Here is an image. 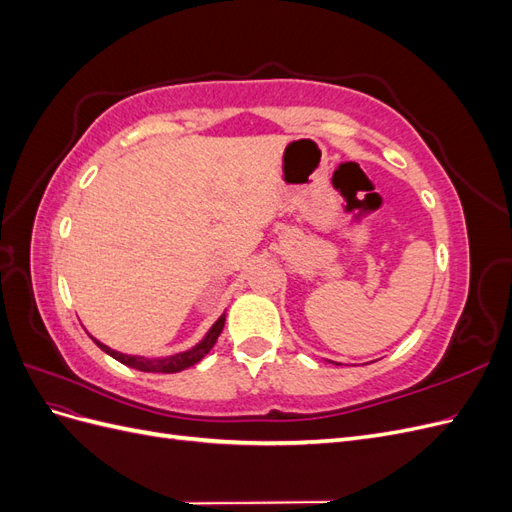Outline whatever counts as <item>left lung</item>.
<instances>
[{
    "label": "left lung",
    "mask_w": 512,
    "mask_h": 512,
    "mask_svg": "<svg viewBox=\"0 0 512 512\" xmlns=\"http://www.w3.org/2000/svg\"><path fill=\"white\" fill-rule=\"evenodd\" d=\"M331 363H333V361H331ZM335 365H342V363H335Z\"/></svg>",
    "instance_id": "left-lung-1"
}]
</instances>
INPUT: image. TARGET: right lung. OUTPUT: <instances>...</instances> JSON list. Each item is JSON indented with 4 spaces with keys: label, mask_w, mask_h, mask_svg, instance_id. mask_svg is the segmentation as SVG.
<instances>
[{
    "label": "right lung",
    "mask_w": 512,
    "mask_h": 512,
    "mask_svg": "<svg viewBox=\"0 0 512 512\" xmlns=\"http://www.w3.org/2000/svg\"><path fill=\"white\" fill-rule=\"evenodd\" d=\"M224 322H226V314H222L218 320L213 322V327L205 333V337L200 339V342L196 346H192L190 350L185 352H177V354H170V356H143V354H123L119 350H113L108 348L106 344L98 342L96 337H91L96 342V346L106 352L108 356H113L115 361L128 365V367H134L138 371H147V374H177V371L181 369H188L192 367L194 363H198L200 359H205V354L215 346V342H218V337L224 329Z\"/></svg>",
    "instance_id": "obj_1"
}]
</instances>
